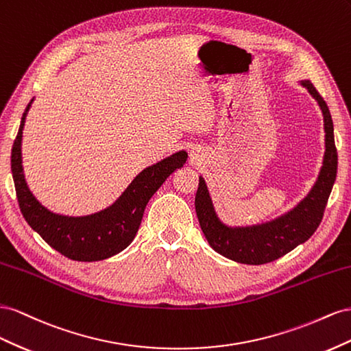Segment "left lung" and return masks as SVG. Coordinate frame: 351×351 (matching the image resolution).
<instances>
[{"instance_id": "left-lung-1", "label": "left lung", "mask_w": 351, "mask_h": 351, "mask_svg": "<svg viewBox=\"0 0 351 351\" xmlns=\"http://www.w3.org/2000/svg\"><path fill=\"white\" fill-rule=\"evenodd\" d=\"M322 108L326 152L316 185L293 212L274 222L253 228H228L217 219L203 178L195 194V212L202 231L215 252L244 265H265L285 256L307 241L322 222L325 207L337 176L338 154L332 117L325 99L308 81L303 82Z\"/></svg>"}]
</instances>
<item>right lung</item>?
Returning <instances> with one entry per match:
<instances>
[{"label":"right lung","instance_id":"add662e5","mask_svg":"<svg viewBox=\"0 0 351 351\" xmlns=\"http://www.w3.org/2000/svg\"><path fill=\"white\" fill-rule=\"evenodd\" d=\"M27 104L17 136L12 148V173L20 212L34 231L60 254L76 262H97L112 257L134 241L141 225L148 199L162 186L170 173L182 167L186 153L179 152L162 162L144 169L128 186L117 202L103 212L69 217L51 213L29 191L22 167V131L29 107Z\"/></svg>","mask_w":351,"mask_h":351}]
</instances>
